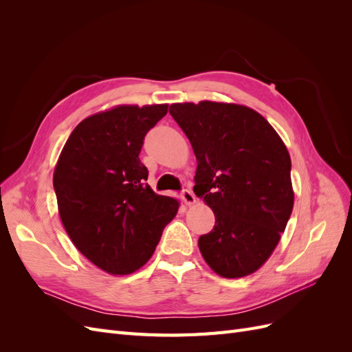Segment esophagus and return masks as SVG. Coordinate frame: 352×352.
I'll list each match as a JSON object with an SVG mask.
<instances>
[{
    "instance_id": "esophagus-1",
    "label": "esophagus",
    "mask_w": 352,
    "mask_h": 352,
    "mask_svg": "<svg viewBox=\"0 0 352 352\" xmlns=\"http://www.w3.org/2000/svg\"><path fill=\"white\" fill-rule=\"evenodd\" d=\"M180 197H182V199H184V202H185L186 206L195 204V201H197L194 192H192V190H190V189H184L182 194H180Z\"/></svg>"
}]
</instances>
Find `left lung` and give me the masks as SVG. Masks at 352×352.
<instances>
[{
    "label": "left lung",
    "mask_w": 352,
    "mask_h": 352,
    "mask_svg": "<svg viewBox=\"0 0 352 352\" xmlns=\"http://www.w3.org/2000/svg\"><path fill=\"white\" fill-rule=\"evenodd\" d=\"M197 157L194 192L214 211L198 247L223 278L258 270L278 245L294 207L291 157L261 114L201 101L168 109Z\"/></svg>",
    "instance_id": "8db88e82"
}]
</instances>
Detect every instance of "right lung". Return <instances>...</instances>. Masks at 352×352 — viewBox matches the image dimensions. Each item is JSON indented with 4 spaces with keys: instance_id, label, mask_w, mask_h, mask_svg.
<instances>
[{
    "instance_id": "right-lung-1",
    "label": "right lung",
    "mask_w": 352,
    "mask_h": 352,
    "mask_svg": "<svg viewBox=\"0 0 352 352\" xmlns=\"http://www.w3.org/2000/svg\"><path fill=\"white\" fill-rule=\"evenodd\" d=\"M167 104L119 105L82 120L54 170L58 212L85 257L111 274H129L151 258L179 208L146 184L140 153Z\"/></svg>"
}]
</instances>
